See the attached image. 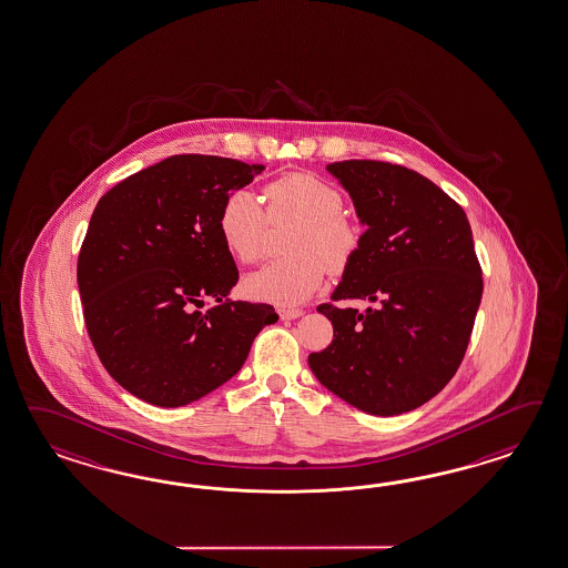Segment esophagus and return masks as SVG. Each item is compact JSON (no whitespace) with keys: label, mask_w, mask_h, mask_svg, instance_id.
<instances>
[{"label":"esophagus","mask_w":568,"mask_h":568,"mask_svg":"<svg viewBox=\"0 0 568 568\" xmlns=\"http://www.w3.org/2000/svg\"><path fill=\"white\" fill-rule=\"evenodd\" d=\"M277 314L281 320H295L304 316V310H300V307H278Z\"/></svg>","instance_id":"esophagus-1"}]
</instances>
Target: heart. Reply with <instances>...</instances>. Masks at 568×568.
<instances>
[{
    "label": "heart",
    "instance_id": "heart-1",
    "mask_svg": "<svg viewBox=\"0 0 568 568\" xmlns=\"http://www.w3.org/2000/svg\"><path fill=\"white\" fill-rule=\"evenodd\" d=\"M266 211L246 189L225 196L217 230L240 263L263 256L268 223L297 222L287 242L291 256L264 264L244 287L250 297L278 305L305 302L320 290L328 268L343 273L359 254L361 223L345 209L343 193L312 172H291L264 186Z\"/></svg>",
    "mask_w": 568,
    "mask_h": 568
}]
</instances>
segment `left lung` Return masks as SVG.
<instances>
[{"instance_id":"8db88e82","label":"left lung","mask_w":568,"mask_h":568,"mask_svg":"<svg viewBox=\"0 0 568 568\" xmlns=\"http://www.w3.org/2000/svg\"><path fill=\"white\" fill-rule=\"evenodd\" d=\"M328 170L367 230L333 302L318 305L333 343L307 363L363 413L402 415L447 386L470 343L485 285L470 223L435 182L400 164L345 160ZM351 298L376 305H335Z\"/></svg>"}]
</instances>
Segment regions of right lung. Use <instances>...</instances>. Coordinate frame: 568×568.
<instances>
[{
    "mask_svg": "<svg viewBox=\"0 0 568 568\" xmlns=\"http://www.w3.org/2000/svg\"><path fill=\"white\" fill-rule=\"evenodd\" d=\"M263 164L182 153L139 170L98 201L78 256L88 336L139 400L176 408L234 377L277 322L268 304L227 297L237 283L217 217ZM211 296L219 302L200 312Z\"/></svg>",
    "mask_w": 568,
    "mask_h": 568,
    "instance_id": "add662e5",
    "label": "right lung"
}]
</instances>
